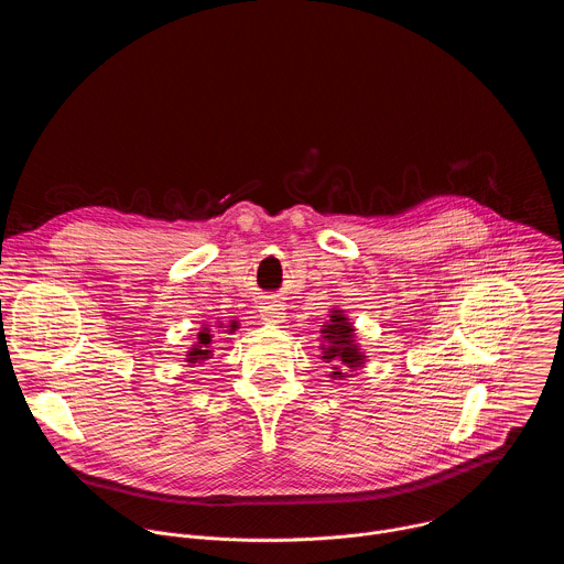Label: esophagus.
Wrapping results in <instances>:
<instances>
[{
  "label": "esophagus",
  "mask_w": 564,
  "mask_h": 564,
  "mask_svg": "<svg viewBox=\"0 0 564 564\" xmlns=\"http://www.w3.org/2000/svg\"><path fill=\"white\" fill-rule=\"evenodd\" d=\"M259 310H261V318L268 321V324H283L285 321V307L279 301L268 299V301H263V305Z\"/></svg>",
  "instance_id": "1"
}]
</instances>
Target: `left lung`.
<instances>
[{
  "label": "left lung",
  "instance_id": "obj_1",
  "mask_svg": "<svg viewBox=\"0 0 564 564\" xmlns=\"http://www.w3.org/2000/svg\"><path fill=\"white\" fill-rule=\"evenodd\" d=\"M318 359L330 364V379L355 377L359 368L366 366L368 355L357 341V330L352 318L344 307H330L328 321L318 330Z\"/></svg>",
  "mask_w": 564,
  "mask_h": 564
}]
</instances>
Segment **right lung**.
<instances>
[{
	"label": "right lung",
	"instance_id": "obj_1",
	"mask_svg": "<svg viewBox=\"0 0 564 564\" xmlns=\"http://www.w3.org/2000/svg\"><path fill=\"white\" fill-rule=\"evenodd\" d=\"M214 328H218V330H223V333H234V330H238V321L236 318H231V321H227V324H223V321H216V326ZM214 328L212 326H207V324H203L200 326V330H198V335H196V339H194V344H192V348L187 350V355H185V361H187V366H200L203 361H207V359H212L214 357V352H216V337H214Z\"/></svg>",
	"mask_w": 564,
	"mask_h": 564
}]
</instances>
